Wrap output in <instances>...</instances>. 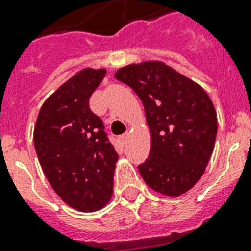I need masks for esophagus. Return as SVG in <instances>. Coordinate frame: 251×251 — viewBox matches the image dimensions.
Wrapping results in <instances>:
<instances>
[{
  "mask_svg": "<svg viewBox=\"0 0 251 251\" xmlns=\"http://www.w3.org/2000/svg\"><path fill=\"white\" fill-rule=\"evenodd\" d=\"M127 137H129V134H127V133L122 134V135H120V141H121L122 143H125L126 139H127Z\"/></svg>",
  "mask_w": 251,
  "mask_h": 251,
  "instance_id": "obj_1",
  "label": "esophagus"
}]
</instances>
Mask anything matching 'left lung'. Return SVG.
Segmentation results:
<instances>
[{"instance_id": "8db88e82", "label": "left lung", "mask_w": 251, "mask_h": 251, "mask_svg": "<svg viewBox=\"0 0 251 251\" xmlns=\"http://www.w3.org/2000/svg\"><path fill=\"white\" fill-rule=\"evenodd\" d=\"M114 78L143 102L151 134L139 173L152 190L179 197L198 182L214 151L218 118L202 87L160 61L118 69Z\"/></svg>"}]
</instances>
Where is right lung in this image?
I'll return each instance as SVG.
<instances>
[{
    "mask_svg": "<svg viewBox=\"0 0 251 251\" xmlns=\"http://www.w3.org/2000/svg\"><path fill=\"white\" fill-rule=\"evenodd\" d=\"M105 69H83L41 106L33 143L45 177L73 208L94 212L109 202L118 155L104 124L90 109V98Z\"/></svg>",
    "mask_w": 251,
    "mask_h": 251,
    "instance_id": "1",
    "label": "right lung"
}]
</instances>
